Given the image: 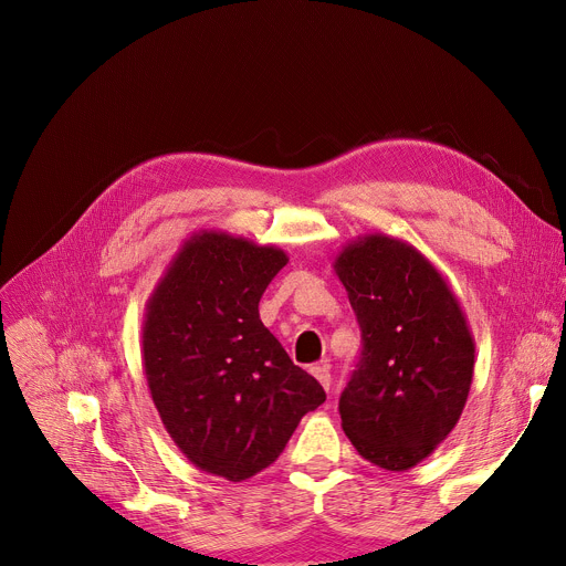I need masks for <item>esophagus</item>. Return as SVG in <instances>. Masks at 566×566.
Wrapping results in <instances>:
<instances>
[{"mask_svg":"<svg viewBox=\"0 0 566 566\" xmlns=\"http://www.w3.org/2000/svg\"><path fill=\"white\" fill-rule=\"evenodd\" d=\"M310 371H312V376L323 385V390H331V380H333V378H331L328 367H321V365H318V367H312Z\"/></svg>","mask_w":566,"mask_h":566,"instance_id":"esophagus-1","label":"esophagus"}]
</instances>
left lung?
<instances>
[{
    "instance_id": "left-lung-1",
    "label": "left lung",
    "mask_w": 566,
    "mask_h": 566,
    "mask_svg": "<svg viewBox=\"0 0 566 566\" xmlns=\"http://www.w3.org/2000/svg\"><path fill=\"white\" fill-rule=\"evenodd\" d=\"M335 273L363 333L358 369L339 397L342 429L360 457L403 472L461 418L472 333L448 280L399 238H355L335 259Z\"/></svg>"
}]
</instances>
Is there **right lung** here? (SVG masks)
Here are the masks:
<instances>
[{
  "mask_svg": "<svg viewBox=\"0 0 566 566\" xmlns=\"http://www.w3.org/2000/svg\"><path fill=\"white\" fill-rule=\"evenodd\" d=\"M286 261L275 245L199 231L146 303L142 365L160 420L192 465L229 482L271 465L303 415L325 401L259 318Z\"/></svg>",
  "mask_w": 566,
  "mask_h": 566,
  "instance_id": "right-lung-1",
  "label": "right lung"
}]
</instances>
